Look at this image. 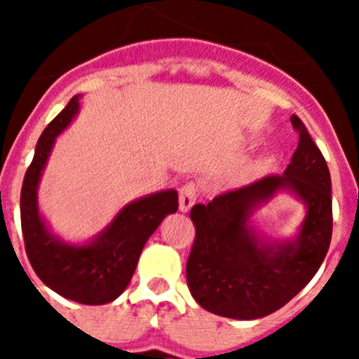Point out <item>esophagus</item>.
Segmentation results:
<instances>
[{
	"instance_id": "34e87169",
	"label": "esophagus",
	"mask_w": 359,
	"mask_h": 359,
	"mask_svg": "<svg viewBox=\"0 0 359 359\" xmlns=\"http://www.w3.org/2000/svg\"><path fill=\"white\" fill-rule=\"evenodd\" d=\"M199 194V189L194 182H189L180 189V210L189 212L196 203Z\"/></svg>"
}]
</instances>
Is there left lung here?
Listing matches in <instances>:
<instances>
[{
    "label": "left lung",
    "mask_w": 359,
    "mask_h": 359,
    "mask_svg": "<svg viewBox=\"0 0 359 359\" xmlns=\"http://www.w3.org/2000/svg\"><path fill=\"white\" fill-rule=\"evenodd\" d=\"M297 151L284 174L219 194L194 205L196 239L187 261V284L203 309L236 320H255L286 306L315 277L332 236L331 174L325 158L297 115ZM290 189L308 212L297 239L268 245L256 236L249 215Z\"/></svg>",
    "instance_id": "obj_1"
}]
</instances>
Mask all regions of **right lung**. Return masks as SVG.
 I'll return each mask as SVG.
<instances>
[{
  "mask_svg": "<svg viewBox=\"0 0 359 359\" xmlns=\"http://www.w3.org/2000/svg\"><path fill=\"white\" fill-rule=\"evenodd\" d=\"M79 111V95L46 126L21 187V228L28 261L37 277L55 293L86 306L113 302L135 273L149 237L177 210L176 190H161L129 203L91 243L57 239L39 215L37 187L55 138Z\"/></svg>",
  "mask_w": 359,
  "mask_h": 359,
  "instance_id": "right-lung-1",
  "label": "right lung"
}]
</instances>
